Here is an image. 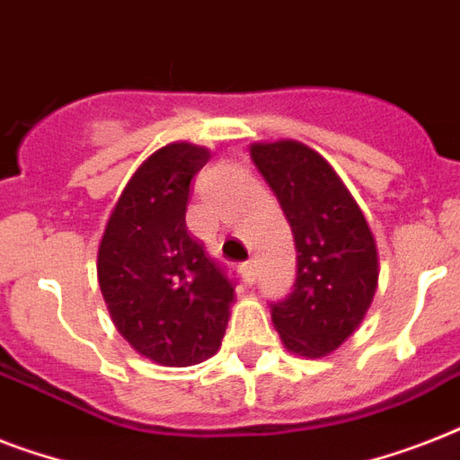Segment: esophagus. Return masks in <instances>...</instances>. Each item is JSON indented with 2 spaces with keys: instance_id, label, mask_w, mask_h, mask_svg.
<instances>
[{
  "instance_id": "obj_1",
  "label": "esophagus",
  "mask_w": 460,
  "mask_h": 460,
  "mask_svg": "<svg viewBox=\"0 0 460 460\" xmlns=\"http://www.w3.org/2000/svg\"><path fill=\"white\" fill-rule=\"evenodd\" d=\"M241 274H243V281L245 284H252V281L258 279V265L255 262H245V265H241Z\"/></svg>"
}]
</instances>
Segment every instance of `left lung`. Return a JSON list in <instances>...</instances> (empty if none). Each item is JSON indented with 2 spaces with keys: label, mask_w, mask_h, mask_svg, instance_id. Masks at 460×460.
I'll return each mask as SVG.
<instances>
[{
  "label": "left lung",
  "mask_w": 460,
  "mask_h": 460,
  "mask_svg": "<svg viewBox=\"0 0 460 460\" xmlns=\"http://www.w3.org/2000/svg\"><path fill=\"white\" fill-rule=\"evenodd\" d=\"M251 159L277 195L298 251L294 294L272 305L281 343L303 358L336 350L370 310L377 241L334 166L298 140L251 143Z\"/></svg>",
  "instance_id": "8db88e82"
}]
</instances>
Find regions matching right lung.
<instances>
[{
    "label": "right lung",
    "mask_w": 460,
    "mask_h": 460,
    "mask_svg": "<svg viewBox=\"0 0 460 460\" xmlns=\"http://www.w3.org/2000/svg\"><path fill=\"white\" fill-rule=\"evenodd\" d=\"M212 150L176 140L133 172L97 245V281L114 327L164 367L208 360L222 346L236 288L188 231L190 179Z\"/></svg>",
    "instance_id": "1"
}]
</instances>
